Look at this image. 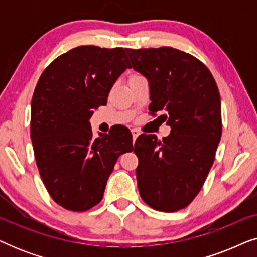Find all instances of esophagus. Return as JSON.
<instances>
[{
	"mask_svg": "<svg viewBox=\"0 0 257 257\" xmlns=\"http://www.w3.org/2000/svg\"><path fill=\"white\" fill-rule=\"evenodd\" d=\"M131 132H132V138H133V144H135V142H136V139H137V137L139 136V131L137 128H132L131 130Z\"/></svg>",
	"mask_w": 257,
	"mask_h": 257,
	"instance_id": "34e87169",
	"label": "esophagus"
}]
</instances>
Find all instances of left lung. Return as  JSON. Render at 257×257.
<instances>
[{
	"label": "left lung",
	"mask_w": 257,
	"mask_h": 257,
	"mask_svg": "<svg viewBox=\"0 0 257 257\" xmlns=\"http://www.w3.org/2000/svg\"><path fill=\"white\" fill-rule=\"evenodd\" d=\"M132 68L150 83L149 110L158 111L171 133L158 140H136L140 196L159 212H177L191 203L205 184L222 133L215 79L194 56L171 47L126 49ZM159 117V118H160Z\"/></svg>",
	"instance_id": "8db88e82"
}]
</instances>
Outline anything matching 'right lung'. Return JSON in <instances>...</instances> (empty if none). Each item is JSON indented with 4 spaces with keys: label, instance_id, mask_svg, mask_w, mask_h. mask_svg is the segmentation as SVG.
I'll return each instance as SVG.
<instances>
[{
    "label": "right lung",
    "instance_id": "1",
    "mask_svg": "<svg viewBox=\"0 0 257 257\" xmlns=\"http://www.w3.org/2000/svg\"><path fill=\"white\" fill-rule=\"evenodd\" d=\"M130 68L122 48L82 45L58 56L38 79L30 137L42 181L63 208L85 212L98 205L119 156L133 151L128 128L94 139L89 121Z\"/></svg>",
    "mask_w": 257,
    "mask_h": 257
}]
</instances>
